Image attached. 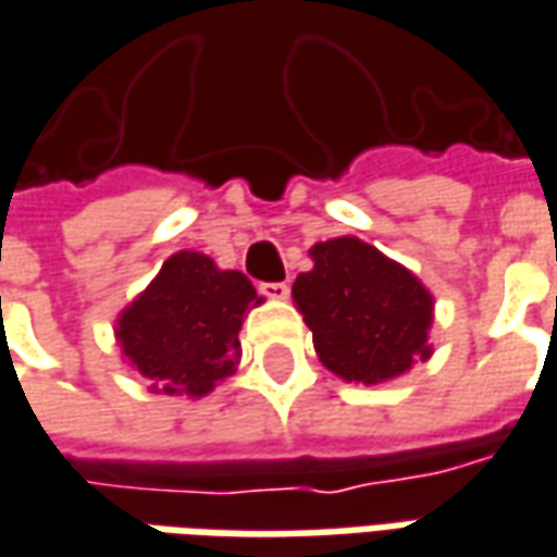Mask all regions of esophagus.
Here are the masks:
<instances>
[{
	"label": "esophagus",
	"mask_w": 557,
	"mask_h": 557,
	"mask_svg": "<svg viewBox=\"0 0 557 557\" xmlns=\"http://www.w3.org/2000/svg\"><path fill=\"white\" fill-rule=\"evenodd\" d=\"M259 293L264 298L283 301V298H289V283H259Z\"/></svg>",
	"instance_id": "obj_1"
}]
</instances>
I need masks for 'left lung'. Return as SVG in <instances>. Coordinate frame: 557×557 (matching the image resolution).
Wrapping results in <instances>:
<instances>
[{"label":"left lung","instance_id":"8db88e82","mask_svg":"<svg viewBox=\"0 0 557 557\" xmlns=\"http://www.w3.org/2000/svg\"><path fill=\"white\" fill-rule=\"evenodd\" d=\"M311 259L314 268L293 283V301L330 373L379 385L432 357L434 298L404 264L357 237L317 243Z\"/></svg>","mask_w":557,"mask_h":557}]
</instances>
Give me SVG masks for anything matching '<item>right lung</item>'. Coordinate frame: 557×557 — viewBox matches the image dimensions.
Segmentation results:
<instances>
[{"instance_id":"right-lung-1","label":"right lung","mask_w":557,"mask_h":557,"mask_svg":"<svg viewBox=\"0 0 557 557\" xmlns=\"http://www.w3.org/2000/svg\"><path fill=\"white\" fill-rule=\"evenodd\" d=\"M256 305L246 274L184 249L120 314L116 338L150 392L202 397L237 370L243 314Z\"/></svg>"}]
</instances>
